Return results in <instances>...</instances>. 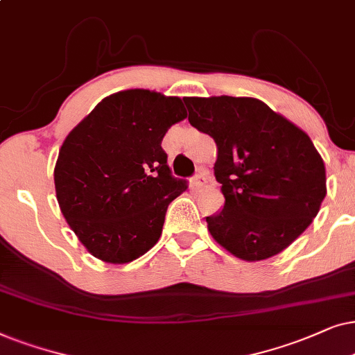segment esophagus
<instances>
[{"label": "esophagus", "instance_id": "1", "mask_svg": "<svg viewBox=\"0 0 355 355\" xmlns=\"http://www.w3.org/2000/svg\"><path fill=\"white\" fill-rule=\"evenodd\" d=\"M207 180H209V175H207V172H205V170H202V172L196 173L195 177L191 178V187L195 188V190H200V188L206 187Z\"/></svg>", "mask_w": 355, "mask_h": 355}]
</instances>
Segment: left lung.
<instances>
[{"instance_id":"8db88e82","label":"left lung","mask_w":355,"mask_h":355,"mask_svg":"<svg viewBox=\"0 0 355 355\" xmlns=\"http://www.w3.org/2000/svg\"><path fill=\"white\" fill-rule=\"evenodd\" d=\"M188 121L217 146L224 207L206 217L227 252L245 261L281 253L318 214L326 170L305 131L252 97H185Z\"/></svg>"}]
</instances>
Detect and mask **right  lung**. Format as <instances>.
<instances>
[{
  "label": "right lung",
  "instance_id": "1",
  "mask_svg": "<svg viewBox=\"0 0 355 355\" xmlns=\"http://www.w3.org/2000/svg\"><path fill=\"white\" fill-rule=\"evenodd\" d=\"M187 118L182 98L148 89L112 94L66 136L55 165L60 209L87 252L125 264L157 243L173 178L162 139Z\"/></svg>",
  "mask_w": 355,
  "mask_h": 355
}]
</instances>
